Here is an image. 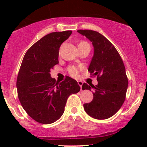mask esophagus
Instances as JSON below:
<instances>
[{
    "label": "esophagus",
    "mask_w": 147,
    "mask_h": 147,
    "mask_svg": "<svg viewBox=\"0 0 147 147\" xmlns=\"http://www.w3.org/2000/svg\"><path fill=\"white\" fill-rule=\"evenodd\" d=\"M77 83H78L79 86H80L81 90H82V85H83V82H82V81H78V82H77Z\"/></svg>",
    "instance_id": "obj_1"
}]
</instances>
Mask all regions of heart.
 <instances>
[{
	"label": "heart",
	"mask_w": 147,
	"mask_h": 147,
	"mask_svg": "<svg viewBox=\"0 0 147 147\" xmlns=\"http://www.w3.org/2000/svg\"><path fill=\"white\" fill-rule=\"evenodd\" d=\"M68 71L70 75L72 76V77H76L79 75V68H77L75 66H70L68 67Z\"/></svg>",
	"instance_id": "b5f03b06"
}]
</instances>
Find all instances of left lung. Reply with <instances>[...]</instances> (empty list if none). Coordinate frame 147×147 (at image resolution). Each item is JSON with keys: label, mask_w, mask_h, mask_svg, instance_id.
Segmentation results:
<instances>
[{"label": "left lung", "mask_w": 147, "mask_h": 147, "mask_svg": "<svg viewBox=\"0 0 147 147\" xmlns=\"http://www.w3.org/2000/svg\"><path fill=\"white\" fill-rule=\"evenodd\" d=\"M77 32L92 42L94 55L88 71L97 76L96 86L84 83L82 90H94L93 99L84 104V110L90 117L105 119L114 115L122 106L126 98L128 78L120 55L114 45L105 36L93 30Z\"/></svg>", "instance_id": "obj_1"}]
</instances>
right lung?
<instances>
[{
	"instance_id": "1",
	"label": "right lung",
	"mask_w": 147,
	"mask_h": 147,
	"mask_svg": "<svg viewBox=\"0 0 147 147\" xmlns=\"http://www.w3.org/2000/svg\"><path fill=\"white\" fill-rule=\"evenodd\" d=\"M71 34L70 30L48 34L32 45L23 57L16 81L18 97L25 112L41 124L58 120L69 96L80 90L71 77L57 83L50 73L59 63L61 45Z\"/></svg>"
}]
</instances>
